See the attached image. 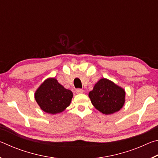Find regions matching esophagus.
<instances>
[{"label": "esophagus", "instance_id": "esophagus-1", "mask_svg": "<svg viewBox=\"0 0 158 158\" xmlns=\"http://www.w3.org/2000/svg\"><path fill=\"white\" fill-rule=\"evenodd\" d=\"M75 91H76V93H77V94H81V93H84V90L81 89H76Z\"/></svg>", "mask_w": 158, "mask_h": 158}]
</instances>
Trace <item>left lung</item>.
<instances>
[{"mask_svg":"<svg viewBox=\"0 0 158 158\" xmlns=\"http://www.w3.org/2000/svg\"><path fill=\"white\" fill-rule=\"evenodd\" d=\"M93 105L104 114L118 111L125 103V92L123 89L107 79H101L89 92Z\"/></svg>","mask_w":158,"mask_h":158,"instance_id":"obj_1","label":"left lung"}]
</instances>
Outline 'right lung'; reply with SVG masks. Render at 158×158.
Wrapping results in <instances>:
<instances>
[{"instance_id":"1","label":"right lung","mask_w":158,"mask_h":158,"mask_svg":"<svg viewBox=\"0 0 158 158\" xmlns=\"http://www.w3.org/2000/svg\"><path fill=\"white\" fill-rule=\"evenodd\" d=\"M73 97V92L65 89L55 78L45 80L35 93V98L42 110L52 114L65 110Z\"/></svg>"}]
</instances>
